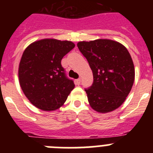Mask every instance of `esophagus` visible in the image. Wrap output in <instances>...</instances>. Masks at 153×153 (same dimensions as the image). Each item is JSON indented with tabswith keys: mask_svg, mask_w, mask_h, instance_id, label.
I'll return each mask as SVG.
<instances>
[{
	"mask_svg": "<svg viewBox=\"0 0 153 153\" xmlns=\"http://www.w3.org/2000/svg\"><path fill=\"white\" fill-rule=\"evenodd\" d=\"M76 84H77V85H79V84H80V78H78V79H76Z\"/></svg>",
	"mask_w": 153,
	"mask_h": 153,
	"instance_id": "1",
	"label": "esophagus"
}]
</instances>
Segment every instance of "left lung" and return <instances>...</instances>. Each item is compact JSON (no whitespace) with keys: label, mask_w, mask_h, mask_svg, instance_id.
Instances as JSON below:
<instances>
[{"label":"left lung","mask_w":153,"mask_h":153,"mask_svg":"<svg viewBox=\"0 0 153 153\" xmlns=\"http://www.w3.org/2000/svg\"><path fill=\"white\" fill-rule=\"evenodd\" d=\"M77 47L93 71V84L85 89L90 106L99 113L117 109L134 82V65L129 51L118 42L106 39L79 42Z\"/></svg>","instance_id":"8db88e82"}]
</instances>
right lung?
Here are the masks:
<instances>
[{"mask_svg":"<svg viewBox=\"0 0 153 153\" xmlns=\"http://www.w3.org/2000/svg\"><path fill=\"white\" fill-rule=\"evenodd\" d=\"M71 41L44 39L28 46L19 65V81L31 103L44 111L60 108L74 88L61 65L65 55L74 49Z\"/></svg>","mask_w":153,"mask_h":153,"instance_id":"obj_1","label":"right lung"}]
</instances>
